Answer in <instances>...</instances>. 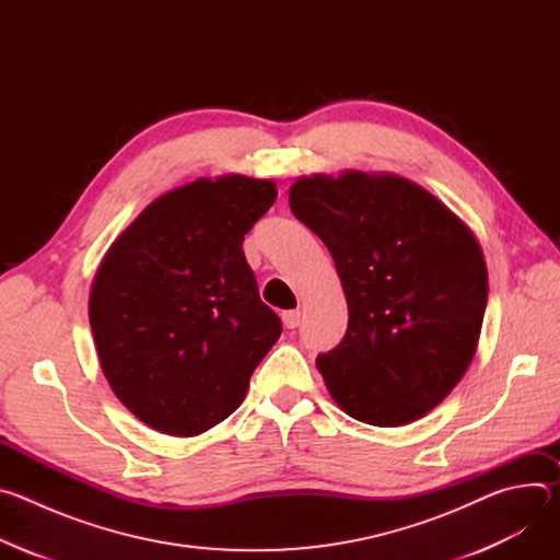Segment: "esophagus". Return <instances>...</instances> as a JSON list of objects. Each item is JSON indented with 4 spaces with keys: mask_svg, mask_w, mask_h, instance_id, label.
<instances>
[{
    "mask_svg": "<svg viewBox=\"0 0 560 560\" xmlns=\"http://www.w3.org/2000/svg\"><path fill=\"white\" fill-rule=\"evenodd\" d=\"M281 322H283V326H285L288 330H294V328H299V324H301V312H299V310H288V312L281 314Z\"/></svg>",
    "mask_w": 560,
    "mask_h": 560,
    "instance_id": "obj_1",
    "label": "esophagus"
}]
</instances>
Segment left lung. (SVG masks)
Listing matches in <instances>:
<instances>
[{"label": "left lung", "instance_id": "8db88e82", "mask_svg": "<svg viewBox=\"0 0 560 560\" xmlns=\"http://www.w3.org/2000/svg\"><path fill=\"white\" fill-rule=\"evenodd\" d=\"M290 210L330 250L348 301L341 343L316 357L339 408L392 428L421 419L463 378L488 305L469 228L394 175L303 177Z\"/></svg>", "mask_w": 560, "mask_h": 560}]
</instances>
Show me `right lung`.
Instances as JSON below:
<instances>
[{"label":"right lung","mask_w":560,"mask_h":560,"mask_svg":"<svg viewBox=\"0 0 560 560\" xmlns=\"http://www.w3.org/2000/svg\"><path fill=\"white\" fill-rule=\"evenodd\" d=\"M277 188L228 175L154 199L106 253L89 316L119 401L173 436L201 434L238 406L281 335L244 257Z\"/></svg>","instance_id":"1"}]
</instances>
